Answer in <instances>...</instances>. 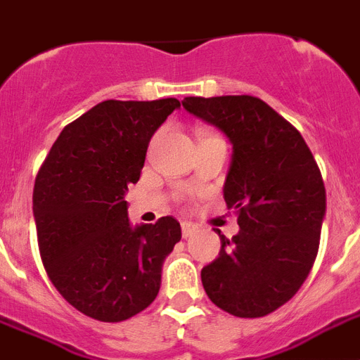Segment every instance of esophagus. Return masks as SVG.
<instances>
[{
  "label": "esophagus",
  "instance_id": "1",
  "mask_svg": "<svg viewBox=\"0 0 360 360\" xmlns=\"http://www.w3.org/2000/svg\"><path fill=\"white\" fill-rule=\"evenodd\" d=\"M198 228L193 224V222H182V236L184 239H187V237H191L193 233H197Z\"/></svg>",
  "mask_w": 360,
  "mask_h": 360
}]
</instances>
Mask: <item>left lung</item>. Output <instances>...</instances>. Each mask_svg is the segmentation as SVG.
Segmentation results:
<instances>
[{
	"mask_svg": "<svg viewBox=\"0 0 360 360\" xmlns=\"http://www.w3.org/2000/svg\"><path fill=\"white\" fill-rule=\"evenodd\" d=\"M184 108L233 143L224 184L239 233L202 269L207 298L239 319L274 313L313 269L326 215L322 173L302 134L252 95L186 97Z\"/></svg>",
	"mask_w": 360,
	"mask_h": 360,
	"instance_id": "8db88e82",
	"label": "left lung"
}]
</instances>
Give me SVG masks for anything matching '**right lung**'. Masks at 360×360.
<instances>
[{
	"mask_svg": "<svg viewBox=\"0 0 360 360\" xmlns=\"http://www.w3.org/2000/svg\"><path fill=\"white\" fill-rule=\"evenodd\" d=\"M180 106L103 101L64 127L34 180L40 257L68 304L99 322H123L158 296L163 259L182 239L162 217L132 228L124 193L139 180L148 141Z\"/></svg>",
	"mask_w": 360,
	"mask_h": 360,
	"instance_id": "right-lung-1",
	"label": "right lung"
}]
</instances>
